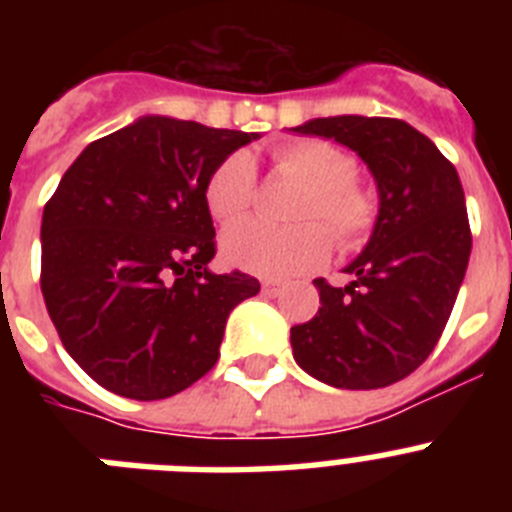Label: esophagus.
<instances>
[{"label":"esophagus","mask_w":512,"mask_h":512,"mask_svg":"<svg viewBox=\"0 0 512 512\" xmlns=\"http://www.w3.org/2000/svg\"><path fill=\"white\" fill-rule=\"evenodd\" d=\"M282 287H284V284L274 282V279H264V282H261V292H264L266 297H277L279 292H282Z\"/></svg>","instance_id":"obj_1"}]
</instances>
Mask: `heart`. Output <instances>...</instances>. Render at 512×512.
I'll return each mask as SVG.
<instances>
[{"mask_svg":"<svg viewBox=\"0 0 512 512\" xmlns=\"http://www.w3.org/2000/svg\"><path fill=\"white\" fill-rule=\"evenodd\" d=\"M274 166L305 184L292 210V220L323 222L341 251L359 248L369 238L377 220V207L372 194L354 182L356 158L351 153L328 140H295L274 151ZM253 197L256 166L243 151L223 158L205 184L207 210L217 223H233L246 215ZM327 234L317 223L271 228L246 220L225 230L220 251L228 264L251 271L256 277L287 279L318 269L328 261Z\"/></svg>","mask_w":512,"mask_h":512,"instance_id":"obj_1","label":"heart"}]
</instances>
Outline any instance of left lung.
Instances as JSON below:
<instances>
[{"mask_svg":"<svg viewBox=\"0 0 512 512\" xmlns=\"http://www.w3.org/2000/svg\"><path fill=\"white\" fill-rule=\"evenodd\" d=\"M333 138L369 166L379 215L346 287L315 279L320 310L292 328V354L338 390H377L413 374L441 338L472 253L464 189L431 138L395 117H315L292 128Z\"/></svg>","mask_w":512,"mask_h":512,"instance_id":"1","label":"left lung"}]
</instances>
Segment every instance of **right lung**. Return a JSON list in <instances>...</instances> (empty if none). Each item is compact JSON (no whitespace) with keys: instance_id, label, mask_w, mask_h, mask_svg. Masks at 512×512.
Returning <instances> with one entry per match:
<instances>
[{"instance_id":"add662e5","label":"right lung","mask_w":512,"mask_h":512,"mask_svg":"<svg viewBox=\"0 0 512 512\" xmlns=\"http://www.w3.org/2000/svg\"><path fill=\"white\" fill-rule=\"evenodd\" d=\"M259 133L146 115L89 143L43 210L40 289L63 348L104 390L164 400L205 377L243 271L212 274L205 184Z\"/></svg>"}]
</instances>
